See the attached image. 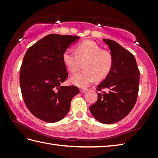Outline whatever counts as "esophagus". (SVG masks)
Masks as SVG:
<instances>
[{
    "instance_id": "34e87169",
    "label": "esophagus",
    "mask_w": 158,
    "mask_h": 158,
    "mask_svg": "<svg viewBox=\"0 0 158 158\" xmlns=\"http://www.w3.org/2000/svg\"><path fill=\"white\" fill-rule=\"evenodd\" d=\"M80 91H81V93H84L86 91V89L85 88H81L80 89Z\"/></svg>"
}]
</instances>
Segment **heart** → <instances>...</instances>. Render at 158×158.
<instances>
[{
    "label": "heart",
    "mask_w": 158,
    "mask_h": 158,
    "mask_svg": "<svg viewBox=\"0 0 158 158\" xmlns=\"http://www.w3.org/2000/svg\"><path fill=\"white\" fill-rule=\"evenodd\" d=\"M63 62L67 69L75 73L80 63L84 62L81 73L70 78L72 83L79 87H85L96 79H105L110 73L113 66V58L110 53L102 50L92 41H85L75 46V51L66 49L62 55Z\"/></svg>",
    "instance_id": "heart-1"
}]
</instances>
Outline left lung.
Returning a JSON list of instances; mask_svg holds the SVG:
<instances>
[{"label": "left lung", "mask_w": 158, "mask_h": 158, "mask_svg": "<svg viewBox=\"0 0 158 158\" xmlns=\"http://www.w3.org/2000/svg\"><path fill=\"white\" fill-rule=\"evenodd\" d=\"M113 58L111 71L97 85L98 99L89 106L92 115L99 122L111 124L126 117L135 106L139 93L140 72L132 53L119 43L103 39ZM108 89L107 93L102 89Z\"/></svg>", "instance_id": "obj_1"}]
</instances>
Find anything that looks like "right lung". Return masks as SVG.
Wrapping results in <instances>:
<instances>
[{
    "label": "right lung",
    "instance_id": "1",
    "mask_svg": "<svg viewBox=\"0 0 158 158\" xmlns=\"http://www.w3.org/2000/svg\"><path fill=\"white\" fill-rule=\"evenodd\" d=\"M79 36L50 34L30 47L20 68L19 83L25 105L33 115L54 123L69 111L77 86H62L67 77L62 55Z\"/></svg>",
    "mask_w": 158,
    "mask_h": 158
}]
</instances>
